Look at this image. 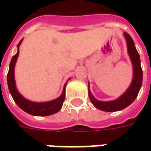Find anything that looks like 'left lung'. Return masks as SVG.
<instances>
[{
  "mask_svg": "<svg viewBox=\"0 0 151 151\" xmlns=\"http://www.w3.org/2000/svg\"><path fill=\"white\" fill-rule=\"evenodd\" d=\"M124 37L126 38V43L128 47V53L130 57L131 62L133 65V81L132 83L122 96L116 100L110 101H101L96 100L89 91V97L91 103L97 109L105 112H116L124 109L125 107L129 106L139 94L140 87L142 86L143 71L140 65V58L137 51L134 43L130 37V35L127 32H124Z\"/></svg>",
  "mask_w": 151,
  "mask_h": 151,
  "instance_id": "obj_1",
  "label": "left lung"
}]
</instances>
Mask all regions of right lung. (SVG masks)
Wrapping results in <instances>:
<instances>
[{
    "instance_id": "1",
    "label": "right lung",
    "mask_w": 151,
    "mask_h": 151,
    "mask_svg": "<svg viewBox=\"0 0 151 151\" xmlns=\"http://www.w3.org/2000/svg\"><path fill=\"white\" fill-rule=\"evenodd\" d=\"M22 39L19 42V44H17L18 49H19L20 44H22ZM18 55H19V50L12 57L10 65H9V71L7 74V85H8L9 91L14 101L17 103V105L20 107L21 109H22L24 112L29 113L31 115H34V116H49V115H52L54 113L59 112L62 107L63 102L65 101L66 83L65 84L64 90L61 96L53 101H47V102H33L29 100H27L26 98H24L18 92V91L17 90L16 84H15L14 67Z\"/></svg>"
}]
</instances>
